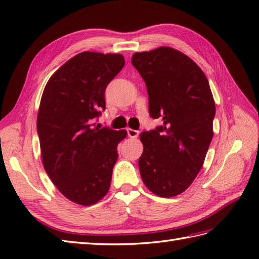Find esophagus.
I'll return each instance as SVG.
<instances>
[{
	"mask_svg": "<svg viewBox=\"0 0 259 259\" xmlns=\"http://www.w3.org/2000/svg\"><path fill=\"white\" fill-rule=\"evenodd\" d=\"M126 134L130 137V138H137L139 136V131L138 130H134V129H126Z\"/></svg>",
	"mask_w": 259,
	"mask_h": 259,
	"instance_id": "1",
	"label": "esophagus"
}]
</instances>
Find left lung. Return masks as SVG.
I'll list each match as a JSON object with an SVG mask.
<instances>
[{
	"mask_svg": "<svg viewBox=\"0 0 259 259\" xmlns=\"http://www.w3.org/2000/svg\"><path fill=\"white\" fill-rule=\"evenodd\" d=\"M131 63L146 82L150 117L162 120L140 135L142 181L157 196H177L200 171L213 136L209 82L189 57L169 47L137 52Z\"/></svg>",
	"mask_w": 259,
	"mask_h": 259,
	"instance_id": "left-lung-1",
	"label": "left lung"
}]
</instances>
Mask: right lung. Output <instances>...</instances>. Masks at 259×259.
<instances>
[{
    "mask_svg": "<svg viewBox=\"0 0 259 259\" xmlns=\"http://www.w3.org/2000/svg\"><path fill=\"white\" fill-rule=\"evenodd\" d=\"M124 65L121 54L82 52L51 76L43 91L36 129L43 167L61 194L82 206L107 195L118 144L125 130L96 122L104 92Z\"/></svg>",
    "mask_w": 259,
    "mask_h": 259,
    "instance_id": "add662e5",
    "label": "right lung"
}]
</instances>
